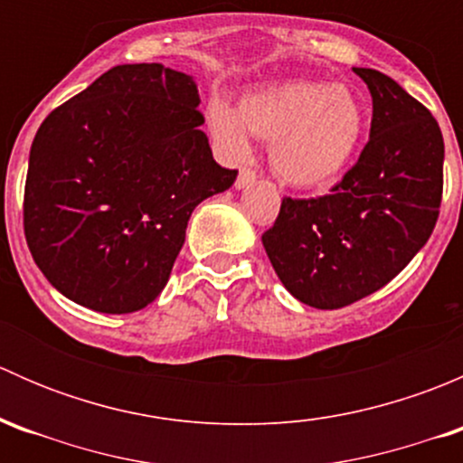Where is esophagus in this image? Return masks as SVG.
<instances>
[{
    "label": "esophagus",
    "mask_w": 463,
    "mask_h": 463,
    "mask_svg": "<svg viewBox=\"0 0 463 463\" xmlns=\"http://www.w3.org/2000/svg\"><path fill=\"white\" fill-rule=\"evenodd\" d=\"M255 179H258V175H255L253 170H249V167H241L240 176H237V181H235V188H237V190L246 188V185L255 184Z\"/></svg>",
    "instance_id": "1"
}]
</instances>
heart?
Returning a JSON list of instances; mask_svg holds the SVG:
<instances>
[{"instance_id": "b5f03b06", "label": "heart", "mask_w": 463, "mask_h": 463, "mask_svg": "<svg viewBox=\"0 0 463 463\" xmlns=\"http://www.w3.org/2000/svg\"><path fill=\"white\" fill-rule=\"evenodd\" d=\"M365 107L345 82L288 80L241 98L240 114L214 100L208 125L235 161L249 156V132L269 145L270 167L293 188H320L352 163L365 134Z\"/></svg>"}]
</instances>
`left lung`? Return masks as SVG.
<instances>
[{"label":"left lung","mask_w":463,"mask_h":463,"mask_svg":"<svg viewBox=\"0 0 463 463\" xmlns=\"http://www.w3.org/2000/svg\"><path fill=\"white\" fill-rule=\"evenodd\" d=\"M354 73L374 107L356 165L325 197L284 199L261 235L279 282L316 309L347 307L396 278L432 235L441 203L437 120L385 73Z\"/></svg>","instance_id":"8db88e82"}]
</instances>
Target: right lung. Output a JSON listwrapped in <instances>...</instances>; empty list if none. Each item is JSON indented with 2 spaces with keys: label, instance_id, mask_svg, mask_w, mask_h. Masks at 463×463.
Returning <instances> with one entry per match:
<instances>
[{
  "label": "right lung",
  "instance_id": "obj_1",
  "mask_svg": "<svg viewBox=\"0 0 463 463\" xmlns=\"http://www.w3.org/2000/svg\"><path fill=\"white\" fill-rule=\"evenodd\" d=\"M199 102L188 73L118 64L40 125L24 235L64 298L132 314L163 291L193 210L237 179L213 158Z\"/></svg>",
  "mask_w": 463,
  "mask_h": 463
}]
</instances>
